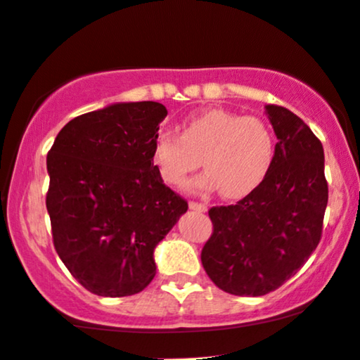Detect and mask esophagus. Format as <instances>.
I'll list each match as a JSON object with an SVG mask.
<instances>
[{"mask_svg": "<svg viewBox=\"0 0 360 360\" xmlns=\"http://www.w3.org/2000/svg\"><path fill=\"white\" fill-rule=\"evenodd\" d=\"M189 208L195 212H207V205L198 203V201H189Z\"/></svg>", "mask_w": 360, "mask_h": 360, "instance_id": "34e87169", "label": "esophagus"}]
</instances>
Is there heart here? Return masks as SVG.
Wrapping results in <instances>:
<instances>
[{
	"label": "heart",
	"instance_id": "heart-1",
	"mask_svg": "<svg viewBox=\"0 0 360 360\" xmlns=\"http://www.w3.org/2000/svg\"><path fill=\"white\" fill-rule=\"evenodd\" d=\"M152 159L162 181L172 188L186 186L201 159L207 171L193 181V189L219 188L224 198L239 200L270 172L275 136L262 117L210 109L184 121L181 136L160 131L153 138Z\"/></svg>",
	"mask_w": 360,
	"mask_h": 360
}]
</instances>
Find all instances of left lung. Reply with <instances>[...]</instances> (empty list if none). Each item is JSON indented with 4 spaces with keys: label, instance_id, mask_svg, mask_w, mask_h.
Masks as SVG:
<instances>
[{
    "label": "left lung",
    "instance_id": "1",
    "mask_svg": "<svg viewBox=\"0 0 360 360\" xmlns=\"http://www.w3.org/2000/svg\"><path fill=\"white\" fill-rule=\"evenodd\" d=\"M266 114L278 138L270 172L236 205L208 210L213 231L201 250L212 282L234 295L276 290L321 240L328 203L321 141L289 109L270 104Z\"/></svg>",
    "mask_w": 360,
    "mask_h": 360
}]
</instances>
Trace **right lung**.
I'll use <instances>...</instances> for the list:
<instances>
[{
  "label": "right lung",
  "mask_w": 360,
  "mask_h": 360,
  "mask_svg": "<svg viewBox=\"0 0 360 360\" xmlns=\"http://www.w3.org/2000/svg\"><path fill=\"white\" fill-rule=\"evenodd\" d=\"M167 109L124 102L71 120L47 152L53 243L92 294H138L155 276L153 250L188 201L165 186L152 145Z\"/></svg>",
  "instance_id": "right-lung-1"
}]
</instances>
